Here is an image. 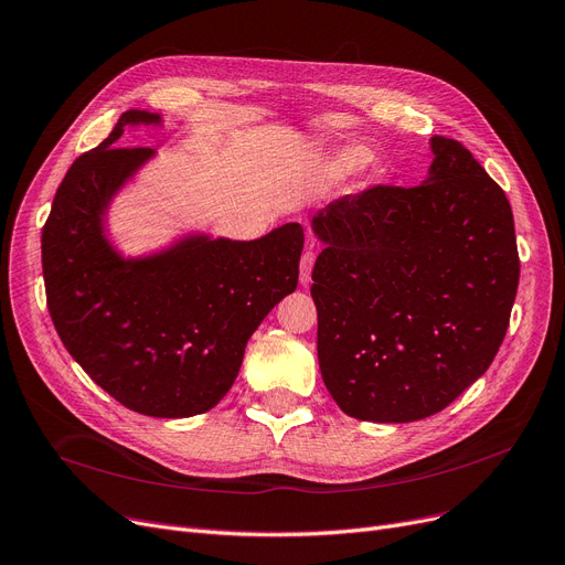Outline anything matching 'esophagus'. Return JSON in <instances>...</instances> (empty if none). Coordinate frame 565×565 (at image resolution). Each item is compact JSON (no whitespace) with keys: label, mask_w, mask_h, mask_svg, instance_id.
Segmentation results:
<instances>
[{"label":"esophagus","mask_w":565,"mask_h":565,"mask_svg":"<svg viewBox=\"0 0 565 565\" xmlns=\"http://www.w3.org/2000/svg\"><path fill=\"white\" fill-rule=\"evenodd\" d=\"M315 250L312 247H308V250L301 255V276H299V280H301V285H308L310 282V274H312V266H315Z\"/></svg>","instance_id":"34e87169"}]
</instances>
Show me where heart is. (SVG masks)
<instances>
[{"mask_svg": "<svg viewBox=\"0 0 565 565\" xmlns=\"http://www.w3.org/2000/svg\"><path fill=\"white\" fill-rule=\"evenodd\" d=\"M373 162V150L366 146H343L329 152L322 162L315 167V178L333 183V180H343L354 171H361Z\"/></svg>", "mask_w": 565, "mask_h": 565, "instance_id": "1", "label": "heart"}]
</instances>
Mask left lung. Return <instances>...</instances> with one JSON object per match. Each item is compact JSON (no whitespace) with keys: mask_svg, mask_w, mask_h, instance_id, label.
<instances>
[{"mask_svg":"<svg viewBox=\"0 0 565 565\" xmlns=\"http://www.w3.org/2000/svg\"><path fill=\"white\" fill-rule=\"evenodd\" d=\"M415 188L377 185L310 220L322 380L345 415L403 424L447 408L499 352L519 285L505 192L455 139Z\"/></svg>","mask_w":565,"mask_h":565,"instance_id":"8db88e82","label":"left lung"}]
</instances>
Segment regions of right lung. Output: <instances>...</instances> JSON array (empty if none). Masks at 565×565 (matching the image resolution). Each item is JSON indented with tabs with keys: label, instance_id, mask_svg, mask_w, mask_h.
Wrapping results in <instances>:
<instances>
[{
	"label": "right lung",
	"instance_id": "1",
	"mask_svg": "<svg viewBox=\"0 0 565 565\" xmlns=\"http://www.w3.org/2000/svg\"><path fill=\"white\" fill-rule=\"evenodd\" d=\"M162 127L131 108L72 164L41 234L43 280L64 348L125 408L180 419L206 413L234 385L266 315L297 289L303 227L255 241L190 232L125 257L108 238L113 199L154 157L122 148L127 127Z\"/></svg>",
	"mask_w": 565,
	"mask_h": 565
}]
</instances>
